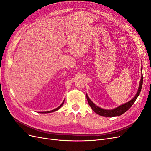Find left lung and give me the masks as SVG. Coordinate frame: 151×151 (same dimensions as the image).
I'll return each instance as SVG.
<instances>
[{
  "label": "left lung",
  "instance_id": "obj_1",
  "mask_svg": "<svg viewBox=\"0 0 151 151\" xmlns=\"http://www.w3.org/2000/svg\"><path fill=\"white\" fill-rule=\"evenodd\" d=\"M142 67H141V72H142ZM141 74H142L140 82H139V86L138 88L137 92L136 94V95L134 96V98L132 99H131L129 101L122 104L119 106H118L117 108L112 109H103L101 108H99V106H96L95 104H94L90 99V98L88 97V94L86 93V98H87L89 105L90 106L91 109L96 114H98V115L101 116H104V117H116V116H119L123 113H124L126 111H127L128 109H129L132 106V105L134 103L136 99L137 98V97L139 95V94H140V93H141L142 86V83H143L142 73H141Z\"/></svg>",
  "mask_w": 151,
  "mask_h": 151
}]
</instances>
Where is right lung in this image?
<instances>
[{
    "instance_id": "obj_1",
    "label": "right lung",
    "mask_w": 151,
    "mask_h": 151,
    "mask_svg": "<svg viewBox=\"0 0 151 151\" xmlns=\"http://www.w3.org/2000/svg\"><path fill=\"white\" fill-rule=\"evenodd\" d=\"M64 101H65V99L63 100V103H61V104H60V106H58V108H55V109H53V110H52V111H45V112H40V113H52V112H55V111H57V110H58L61 106H63V103H64Z\"/></svg>"
}]
</instances>
